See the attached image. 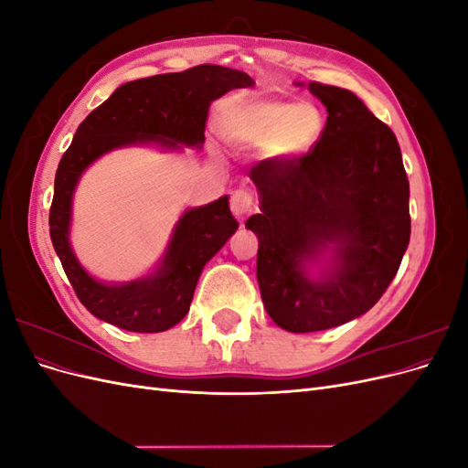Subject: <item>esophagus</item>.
I'll list each match as a JSON object with an SVG mask.
<instances>
[{
	"instance_id": "esophagus-1",
	"label": "esophagus",
	"mask_w": 468,
	"mask_h": 468,
	"mask_svg": "<svg viewBox=\"0 0 468 468\" xmlns=\"http://www.w3.org/2000/svg\"><path fill=\"white\" fill-rule=\"evenodd\" d=\"M230 208L236 217H244L256 208V197H253V193L248 189H238L232 195Z\"/></svg>"
}]
</instances>
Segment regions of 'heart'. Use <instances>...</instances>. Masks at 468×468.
Masks as SVG:
<instances>
[{
	"mask_svg": "<svg viewBox=\"0 0 468 468\" xmlns=\"http://www.w3.org/2000/svg\"><path fill=\"white\" fill-rule=\"evenodd\" d=\"M226 140L242 148L269 150L282 158L313 148L324 129V119L313 103H287L273 99H246L222 115Z\"/></svg>",
	"mask_w": 468,
	"mask_h": 468,
	"instance_id": "b5f03b06",
	"label": "heart"
}]
</instances>
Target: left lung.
I'll return each instance as SVG.
<instances>
[{"label": "left lung", "instance_id": "left-lung-1", "mask_svg": "<svg viewBox=\"0 0 468 468\" xmlns=\"http://www.w3.org/2000/svg\"><path fill=\"white\" fill-rule=\"evenodd\" d=\"M328 109L318 143L303 155L267 158L250 169L261 215L258 282L267 314L294 334L330 330L377 304L410 242V183L399 140L344 88L310 81ZM335 244L324 280L303 273Z\"/></svg>", "mask_w": 468, "mask_h": 468}]
</instances>
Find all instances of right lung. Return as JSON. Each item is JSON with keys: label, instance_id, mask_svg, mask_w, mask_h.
I'll list each match as a JSON object with an SVG mask.
<instances>
[{"label": "right lung", "instance_id": "right-lung-1", "mask_svg": "<svg viewBox=\"0 0 468 468\" xmlns=\"http://www.w3.org/2000/svg\"><path fill=\"white\" fill-rule=\"evenodd\" d=\"M251 83L248 74L217 64L134 80L115 90L78 126L56 169L48 224L68 281L80 303L99 320L144 334L172 328L189 313L205 263L238 230V222L229 197L189 208L176 226L158 271L126 285H105L83 271L68 242L72 195L81 172L99 155L126 144L201 146L210 103L226 91Z\"/></svg>", "mask_w": 468, "mask_h": 468}]
</instances>
